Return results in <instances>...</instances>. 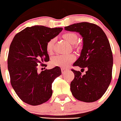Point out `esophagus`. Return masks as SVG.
<instances>
[{
    "label": "esophagus",
    "instance_id": "34e87169",
    "mask_svg": "<svg viewBox=\"0 0 121 121\" xmlns=\"http://www.w3.org/2000/svg\"><path fill=\"white\" fill-rule=\"evenodd\" d=\"M67 69H66V68H61V72H62V73H64L65 72V71H67Z\"/></svg>",
    "mask_w": 121,
    "mask_h": 121
}]
</instances>
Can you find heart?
I'll use <instances>...</instances> for the list:
<instances>
[{
  "mask_svg": "<svg viewBox=\"0 0 121 121\" xmlns=\"http://www.w3.org/2000/svg\"><path fill=\"white\" fill-rule=\"evenodd\" d=\"M64 39L70 44H74L78 40V36L75 33L67 32L63 35ZM55 39H52L47 43L46 49L48 52L50 53L53 50ZM74 56L72 55H64L60 54L53 57L52 60V63L53 65L61 67H67L74 60Z\"/></svg>",
  "mask_w": 121,
  "mask_h": 121,
  "instance_id": "obj_1",
  "label": "heart"
}]
</instances>
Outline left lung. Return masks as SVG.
Segmentation results:
<instances>
[{"mask_svg": "<svg viewBox=\"0 0 121 121\" xmlns=\"http://www.w3.org/2000/svg\"><path fill=\"white\" fill-rule=\"evenodd\" d=\"M64 29L82 37L81 54L73 65L87 69L83 75L72 69L75 75L70 85L72 95L83 102L97 101L107 90L112 78L113 57L108 38L101 28L89 22L73 24Z\"/></svg>", "mask_w": 121, "mask_h": 121, "instance_id": "8db88e82", "label": "left lung"}]
</instances>
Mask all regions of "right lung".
Returning a JSON list of instances; mask_svg holds the SVG:
<instances>
[{
    "mask_svg": "<svg viewBox=\"0 0 121 121\" xmlns=\"http://www.w3.org/2000/svg\"><path fill=\"white\" fill-rule=\"evenodd\" d=\"M63 28L35 25L26 27L13 39L7 64L11 86L22 101L38 105L49 100L52 84L61 74L59 67L38 72V65L49 61L46 44L57 36Z\"/></svg>",
    "mask_w": 121,
    "mask_h": 121,
    "instance_id": "obj_1",
    "label": "right lung"
}]
</instances>
